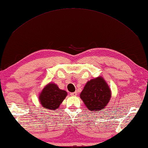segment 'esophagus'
Returning <instances> with one entry per match:
<instances>
[{
  "instance_id": "esophagus-1",
  "label": "esophagus",
  "mask_w": 148,
  "mask_h": 148,
  "mask_svg": "<svg viewBox=\"0 0 148 148\" xmlns=\"http://www.w3.org/2000/svg\"><path fill=\"white\" fill-rule=\"evenodd\" d=\"M77 94H78V93H77V92H76V91H75V92H72L70 93V95H71L72 96H76Z\"/></svg>"
}]
</instances>
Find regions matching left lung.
Returning a JSON list of instances; mask_svg holds the SVG:
<instances>
[{"label":"left lung","instance_id":"1","mask_svg":"<svg viewBox=\"0 0 148 148\" xmlns=\"http://www.w3.org/2000/svg\"><path fill=\"white\" fill-rule=\"evenodd\" d=\"M111 90L106 81L102 76H99L86 84L79 97L92 113L105 109L111 99Z\"/></svg>","mask_w":148,"mask_h":148}]
</instances>
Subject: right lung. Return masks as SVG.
Returning <instances> with one entry per match:
<instances>
[{"label": "right lung", "mask_w": 148, "mask_h": 148, "mask_svg": "<svg viewBox=\"0 0 148 148\" xmlns=\"http://www.w3.org/2000/svg\"><path fill=\"white\" fill-rule=\"evenodd\" d=\"M66 95L67 92L65 90H60L56 84L50 82L44 87L39 94V100L44 109L55 111Z\"/></svg>", "instance_id": "obj_1"}]
</instances>
